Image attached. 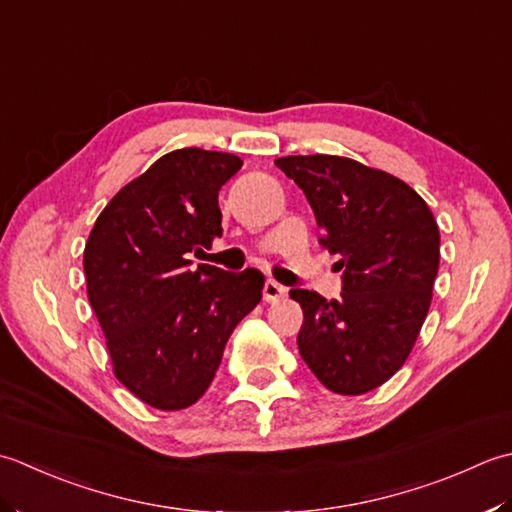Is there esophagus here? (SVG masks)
<instances>
[{
  "label": "esophagus",
  "instance_id": "1",
  "mask_svg": "<svg viewBox=\"0 0 512 512\" xmlns=\"http://www.w3.org/2000/svg\"><path fill=\"white\" fill-rule=\"evenodd\" d=\"M285 294H287V289L283 285H278L276 280H267L263 287L265 302H278L280 298H285Z\"/></svg>",
  "mask_w": 512,
  "mask_h": 512
}]
</instances>
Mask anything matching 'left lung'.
I'll list each match as a JSON object with an SVG mask.
<instances>
[{
  "mask_svg": "<svg viewBox=\"0 0 512 512\" xmlns=\"http://www.w3.org/2000/svg\"><path fill=\"white\" fill-rule=\"evenodd\" d=\"M276 165L305 192L322 245L340 254V300L294 289L298 351L333 393L362 395L402 369L429 314L440 269V229L413 187L389 172L331 154Z\"/></svg>",
  "mask_w": 512,
  "mask_h": 512,
  "instance_id": "left-lung-1",
  "label": "left lung"
}]
</instances>
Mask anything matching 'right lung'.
Instances as JSON below:
<instances>
[{"mask_svg":"<svg viewBox=\"0 0 512 512\" xmlns=\"http://www.w3.org/2000/svg\"><path fill=\"white\" fill-rule=\"evenodd\" d=\"M241 168L227 152H168L114 194L83 249L114 378L152 409L201 398L232 331L263 298L258 269L192 271L187 258L223 234L218 190Z\"/></svg>","mask_w":512,"mask_h":512,"instance_id":"right-lung-1","label":"right lung"}]
</instances>
